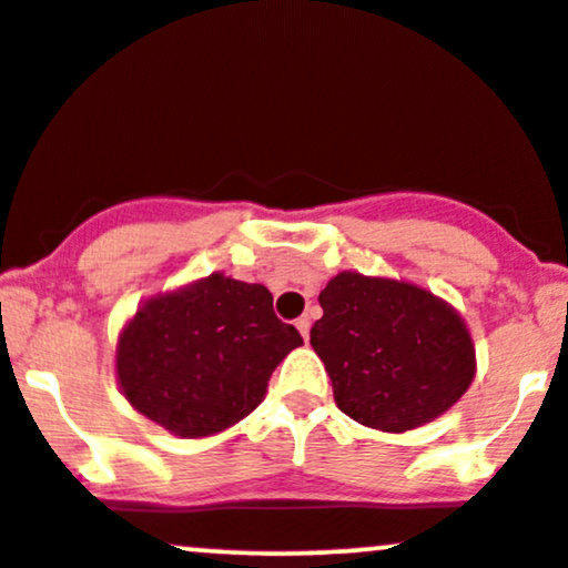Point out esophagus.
<instances>
[{"instance_id":"esophagus-1","label":"esophagus","mask_w":568,"mask_h":568,"mask_svg":"<svg viewBox=\"0 0 568 568\" xmlns=\"http://www.w3.org/2000/svg\"><path fill=\"white\" fill-rule=\"evenodd\" d=\"M296 329H300L304 339H310V318H307V315H302V318L296 321Z\"/></svg>"}]
</instances>
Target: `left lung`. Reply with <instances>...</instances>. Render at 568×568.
I'll list each match as a JSON object with an SVG mask.
<instances>
[{
	"label": "left lung",
	"mask_w": 568,
	"mask_h": 568,
	"mask_svg": "<svg viewBox=\"0 0 568 568\" xmlns=\"http://www.w3.org/2000/svg\"><path fill=\"white\" fill-rule=\"evenodd\" d=\"M324 318L310 345L332 378L334 403L364 427L405 433L438 419L476 375L465 318L422 285L339 272L318 296Z\"/></svg>",
	"instance_id": "8db88e82"
}]
</instances>
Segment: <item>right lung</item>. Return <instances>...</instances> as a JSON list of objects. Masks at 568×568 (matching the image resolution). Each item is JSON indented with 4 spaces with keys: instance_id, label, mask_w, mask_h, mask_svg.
<instances>
[{
    "instance_id": "1",
    "label": "right lung",
    "mask_w": 568,
    "mask_h": 568,
    "mask_svg": "<svg viewBox=\"0 0 568 568\" xmlns=\"http://www.w3.org/2000/svg\"><path fill=\"white\" fill-rule=\"evenodd\" d=\"M300 345L266 285L214 272L135 310L116 339V381L149 422L206 438L253 414L274 367Z\"/></svg>"
}]
</instances>
